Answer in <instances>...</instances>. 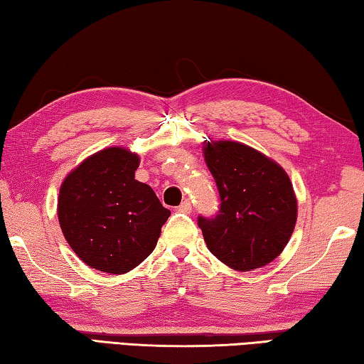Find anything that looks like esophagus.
I'll list each match as a JSON object with an SVG mask.
<instances>
[{
    "label": "esophagus",
    "mask_w": 364,
    "mask_h": 364,
    "mask_svg": "<svg viewBox=\"0 0 364 364\" xmlns=\"http://www.w3.org/2000/svg\"><path fill=\"white\" fill-rule=\"evenodd\" d=\"M178 210L180 212H183V213H191L193 212V204H191V200H184V202H181V205L178 207Z\"/></svg>",
    "instance_id": "1"
}]
</instances>
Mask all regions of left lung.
Returning a JSON list of instances; mask_svg holds the SVG:
<instances>
[{
    "label": "left lung",
    "mask_w": 364,
    "mask_h": 364,
    "mask_svg": "<svg viewBox=\"0 0 364 364\" xmlns=\"http://www.w3.org/2000/svg\"><path fill=\"white\" fill-rule=\"evenodd\" d=\"M204 159L221 205L215 218L199 217L208 250L236 271L274 260L297 223V197L278 162L236 141H205Z\"/></svg>",
    "instance_id": "left-lung-1"
}]
</instances>
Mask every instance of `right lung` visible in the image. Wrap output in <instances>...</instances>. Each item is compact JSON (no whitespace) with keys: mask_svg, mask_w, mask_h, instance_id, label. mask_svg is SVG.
Returning a JSON list of instances; mask_svg holds the SVG:
<instances>
[{"mask_svg":"<svg viewBox=\"0 0 364 364\" xmlns=\"http://www.w3.org/2000/svg\"><path fill=\"white\" fill-rule=\"evenodd\" d=\"M138 167V154L106 147L60 184V230L80 260L97 271L123 274L136 268L156 249L170 217L152 188L134 180Z\"/></svg>","mask_w":364,"mask_h":364,"instance_id":"1","label":"right lung"}]
</instances>
